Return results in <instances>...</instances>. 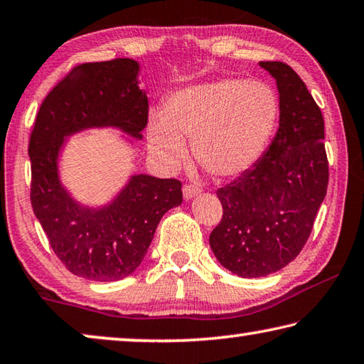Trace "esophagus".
Returning a JSON list of instances; mask_svg holds the SVG:
<instances>
[{"mask_svg": "<svg viewBox=\"0 0 364 364\" xmlns=\"http://www.w3.org/2000/svg\"><path fill=\"white\" fill-rule=\"evenodd\" d=\"M199 194H200V189L194 186V184H184L183 186V196L186 200L194 199V197H197Z\"/></svg>", "mask_w": 364, "mask_h": 364, "instance_id": "34e87169", "label": "esophagus"}]
</instances>
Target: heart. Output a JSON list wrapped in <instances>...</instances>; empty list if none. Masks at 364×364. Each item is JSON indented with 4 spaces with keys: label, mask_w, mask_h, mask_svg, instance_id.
Instances as JSON below:
<instances>
[{
    "label": "heart",
    "mask_w": 364,
    "mask_h": 364,
    "mask_svg": "<svg viewBox=\"0 0 364 364\" xmlns=\"http://www.w3.org/2000/svg\"><path fill=\"white\" fill-rule=\"evenodd\" d=\"M278 117V97L267 83L220 78L171 95L164 117L151 120L147 141L157 159L178 165L186 157L184 138H193L200 167L215 178H231L262 156Z\"/></svg>",
    "instance_id": "heart-1"
}]
</instances>
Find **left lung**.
<instances>
[{
    "instance_id": "1",
    "label": "left lung",
    "mask_w": 364,
    "mask_h": 364,
    "mask_svg": "<svg viewBox=\"0 0 364 364\" xmlns=\"http://www.w3.org/2000/svg\"><path fill=\"white\" fill-rule=\"evenodd\" d=\"M260 65L278 85V133L254 167L217 191L223 217L208 239L217 260L241 278L276 273L300 254L329 181L321 109L292 67Z\"/></svg>"
}]
</instances>
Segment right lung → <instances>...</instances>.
I'll list each match as a JSON object with an SVG mask.
<instances>
[{
    "instance_id": "1",
    "label": "right lung",
    "mask_w": 364,
    "mask_h": 364,
    "mask_svg": "<svg viewBox=\"0 0 364 364\" xmlns=\"http://www.w3.org/2000/svg\"><path fill=\"white\" fill-rule=\"evenodd\" d=\"M133 59L80 64L49 91L28 143L30 200L54 254L75 276L119 281L143 262L164 213L183 202L181 183L133 175L115 199L100 208L80 205L59 178L67 136L86 128L115 127L141 139L149 104L138 86Z\"/></svg>"
}]
</instances>
